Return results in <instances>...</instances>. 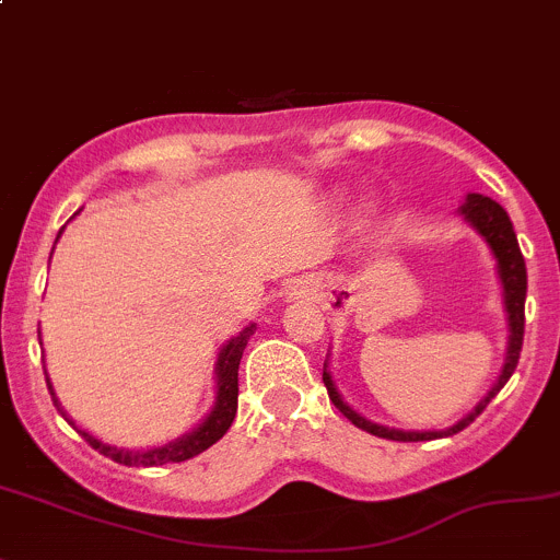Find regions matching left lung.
Wrapping results in <instances>:
<instances>
[{"mask_svg":"<svg viewBox=\"0 0 560 560\" xmlns=\"http://www.w3.org/2000/svg\"><path fill=\"white\" fill-rule=\"evenodd\" d=\"M458 215L486 240V245L491 247L495 258V275L501 282V296H504V313H506V353H504V366H501L499 380L493 383V388L477 401V407L469 415L458 420V423L447 425L442 431H405V429H390V425H380L374 420H366L364 415L355 412L348 401L339 394L337 383L331 377V369H328V359L323 364V383H326L328 399L334 401V407L345 415L353 425L369 431L374 436H383V440H396V442H425V440H440V436H453L458 431H464L482 409L488 407V401L504 388L506 380L515 372L517 359H521L523 348V326H526V261H523V253L517 247L515 229H512L510 215H506L504 207L499 201H493L491 196L482 194H466L464 205L458 207Z\"/></svg>","mask_w":560,"mask_h":560,"instance_id":"1","label":"left lung"}]
</instances>
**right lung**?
Wrapping results in <instances>:
<instances>
[{"mask_svg":"<svg viewBox=\"0 0 560 560\" xmlns=\"http://www.w3.org/2000/svg\"><path fill=\"white\" fill-rule=\"evenodd\" d=\"M78 215V212H74ZM65 232V229H61ZM59 232V237H61ZM56 237V242H59ZM39 334V331H37ZM256 334V323L245 326L237 337L229 339L221 350H218V361H215V405H212L210 412L201 418L199 425H194L191 431H186L183 436L177 440L166 442V445L159 447H148V451H126V447H115L107 445V442L96 440L94 434H89L85 429H78L74 420L69 418L67 409L59 405V396L54 394V385H50V377L45 374V383H48L50 396H54V405L59 409L61 415L74 425V429L83 434V440L89 442L94 451H100L107 458H113L115 464H124V466H164V464H180V460L194 458V455L205 453L207 447L215 445L223 434L229 431V425L234 423V415H237V396H240V383H237V372H240V359H242V350H245L247 339Z\"/></svg>","mask_w":560,"mask_h":560,"instance_id":"obj_1","label":"right lung"}]
</instances>
